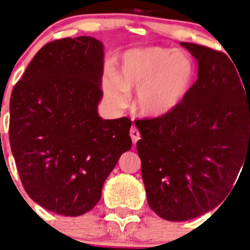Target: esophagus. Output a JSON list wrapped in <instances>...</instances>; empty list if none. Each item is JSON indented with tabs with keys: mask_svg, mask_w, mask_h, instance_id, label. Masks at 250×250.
Masks as SVG:
<instances>
[{
	"mask_svg": "<svg viewBox=\"0 0 250 250\" xmlns=\"http://www.w3.org/2000/svg\"><path fill=\"white\" fill-rule=\"evenodd\" d=\"M129 136H131V139H132L133 145L140 140V132H139V129H137L135 125H132V128L129 129Z\"/></svg>",
	"mask_w": 250,
	"mask_h": 250,
	"instance_id": "esophagus-1",
	"label": "esophagus"
}]
</instances>
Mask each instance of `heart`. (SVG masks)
<instances>
[{"instance_id": "heart-1", "label": "heart", "mask_w": 250, "mask_h": 250, "mask_svg": "<svg viewBox=\"0 0 250 250\" xmlns=\"http://www.w3.org/2000/svg\"><path fill=\"white\" fill-rule=\"evenodd\" d=\"M194 80V66L187 53L162 46L132 49L121 58L118 72L109 70L102 79L106 100L114 107H125L129 90H137L135 109L146 118L172 113Z\"/></svg>"}]
</instances>
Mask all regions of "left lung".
I'll list each match as a JSON object with an SVG mask.
<instances>
[{
	"mask_svg": "<svg viewBox=\"0 0 250 250\" xmlns=\"http://www.w3.org/2000/svg\"><path fill=\"white\" fill-rule=\"evenodd\" d=\"M180 45L197 60L196 83L172 113L135 122L148 204L171 222L221 205L250 160V86L225 53Z\"/></svg>",
	"mask_w": 250,
	"mask_h": 250,
	"instance_id": "obj_1",
	"label": "left lung"
}]
</instances>
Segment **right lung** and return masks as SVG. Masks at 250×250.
Segmentation results:
<instances>
[{
	"instance_id": "add662e5",
	"label": "right lung",
	"mask_w": 250,
	"mask_h": 250,
	"mask_svg": "<svg viewBox=\"0 0 250 250\" xmlns=\"http://www.w3.org/2000/svg\"><path fill=\"white\" fill-rule=\"evenodd\" d=\"M104 45L90 36L44 45L10 98V146L25 192L49 211L96 206L119 157L132 146L128 118L102 119Z\"/></svg>"
}]
</instances>
